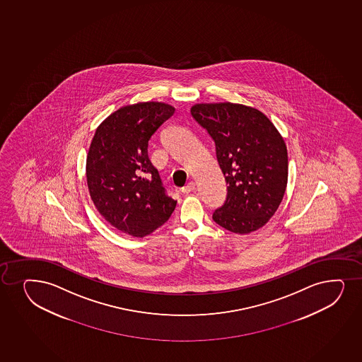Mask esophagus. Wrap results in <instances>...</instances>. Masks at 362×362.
<instances>
[{"label":"esophagus","instance_id":"esophagus-1","mask_svg":"<svg viewBox=\"0 0 362 362\" xmlns=\"http://www.w3.org/2000/svg\"><path fill=\"white\" fill-rule=\"evenodd\" d=\"M196 188V183L191 181V182H188L185 187L181 188V192L182 193H189V192L193 191Z\"/></svg>","mask_w":362,"mask_h":362}]
</instances>
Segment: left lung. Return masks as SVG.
<instances>
[{"label": "left lung", "mask_w": 362, "mask_h": 362, "mask_svg": "<svg viewBox=\"0 0 362 362\" xmlns=\"http://www.w3.org/2000/svg\"><path fill=\"white\" fill-rule=\"evenodd\" d=\"M193 118L216 146L227 198L212 218L229 232L249 234L266 225L286 191L287 148L269 118L257 108L220 103L192 106Z\"/></svg>", "instance_id": "obj_1"}]
</instances>
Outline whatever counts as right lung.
<instances>
[{
    "label": "right lung",
    "instance_id": "1",
    "mask_svg": "<svg viewBox=\"0 0 362 362\" xmlns=\"http://www.w3.org/2000/svg\"><path fill=\"white\" fill-rule=\"evenodd\" d=\"M174 112L164 103H139L96 128L87 156L88 189L100 215L125 234L148 235L175 210L177 202L166 194L147 151L151 136Z\"/></svg>",
    "mask_w": 362,
    "mask_h": 362
}]
</instances>
